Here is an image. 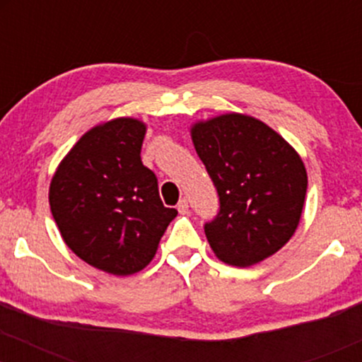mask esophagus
<instances>
[{
  "instance_id": "34e87169",
  "label": "esophagus",
  "mask_w": 362,
  "mask_h": 362,
  "mask_svg": "<svg viewBox=\"0 0 362 362\" xmlns=\"http://www.w3.org/2000/svg\"><path fill=\"white\" fill-rule=\"evenodd\" d=\"M177 209H178V213H180V214L189 213V201H187V199H180V201H178V204H177Z\"/></svg>"
}]
</instances>
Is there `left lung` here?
Masks as SVG:
<instances>
[{"label":"left lung","instance_id":"8db88e82","mask_svg":"<svg viewBox=\"0 0 362 362\" xmlns=\"http://www.w3.org/2000/svg\"><path fill=\"white\" fill-rule=\"evenodd\" d=\"M192 143L219 195L204 224L219 260L248 267L281 250L296 231L308 177L303 160L262 120L224 114L195 122Z\"/></svg>","mask_w":362,"mask_h":362}]
</instances>
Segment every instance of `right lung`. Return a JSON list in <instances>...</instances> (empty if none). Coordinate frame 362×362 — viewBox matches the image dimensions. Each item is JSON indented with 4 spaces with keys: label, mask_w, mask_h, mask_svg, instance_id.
<instances>
[{
    "label": "right lung",
    "mask_w": 362,
    "mask_h": 362,
    "mask_svg": "<svg viewBox=\"0 0 362 362\" xmlns=\"http://www.w3.org/2000/svg\"><path fill=\"white\" fill-rule=\"evenodd\" d=\"M146 126L119 117L90 129L64 156L49 187L62 240L86 264L131 276L153 260L177 209L141 161Z\"/></svg>",
    "instance_id": "obj_1"
}]
</instances>
